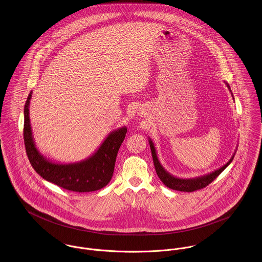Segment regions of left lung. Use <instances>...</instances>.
<instances>
[{"instance_id":"8db88e82","label":"left lung","mask_w":262,"mask_h":262,"mask_svg":"<svg viewBox=\"0 0 262 262\" xmlns=\"http://www.w3.org/2000/svg\"><path fill=\"white\" fill-rule=\"evenodd\" d=\"M225 83L227 84V88L229 89V91L231 92V95H232V98L234 100V97H233V94H232V91L230 89V85L229 83H227L225 81ZM148 142H149L150 149H151V154H152V158H153V163H154V167H155V170H156V173L158 176V178L160 179V181L169 188L171 189H176V190H181V191H193V190H196V189H201L203 187H207L209 184H211L223 170L225 168L232 162L233 158H234V155L236 153V150L234 152V154L232 155V157L229 159V161L224 164L223 166H221L220 168L210 172V173H207V174H204V176H201V177H196V178H190V179H183V178H178L171 173H169L160 163L158 157H157V152H156V148H155V145H154V142L152 141V139L148 137ZM237 149V147H236Z\"/></svg>"}]
</instances>
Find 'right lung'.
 <instances>
[{"label":"right lung","instance_id":"add662e5","mask_svg":"<svg viewBox=\"0 0 262 262\" xmlns=\"http://www.w3.org/2000/svg\"><path fill=\"white\" fill-rule=\"evenodd\" d=\"M31 98L32 91L24 107V142L29 161L38 174L58 187L78 192L106 187L112 179L118 150L125 139L127 127L110 132L99 148L83 160L71 163L52 161L41 154L34 141L29 116Z\"/></svg>","mask_w":262,"mask_h":262}]
</instances>
